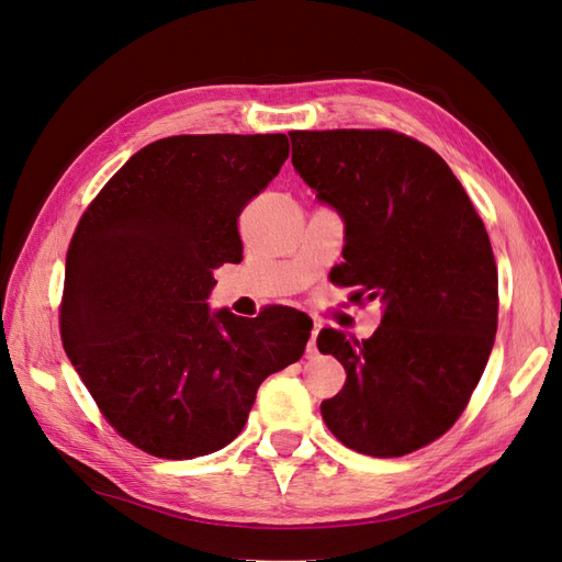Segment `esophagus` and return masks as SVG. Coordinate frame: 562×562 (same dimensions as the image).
I'll list each match as a JSON object with an SVG mask.
<instances>
[{
    "mask_svg": "<svg viewBox=\"0 0 562 562\" xmlns=\"http://www.w3.org/2000/svg\"><path fill=\"white\" fill-rule=\"evenodd\" d=\"M318 333H321V323L315 321L313 323V329H311V341H308V353H315V339H318Z\"/></svg>",
    "mask_w": 562,
    "mask_h": 562,
    "instance_id": "34e87169",
    "label": "esophagus"
}]
</instances>
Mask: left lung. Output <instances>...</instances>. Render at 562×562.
<instances>
[{"instance_id": "obj_1", "label": "left lung", "mask_w": 562, "mask_h": 562, "mask_svg": "<svg viewBox=\"0 0 562 562\" xmlns=\"http://www.w3.org/2000/svg\"><path fill=\"white\" fill-rule=\"evenodd\" d=\"M292 164L347 223L339 284L380 299L370 339L327 327L318 349L347 370L321 404L349 449L398 458L439 439L465 411L498 325V276L468 192L427 144L394 131H294Z\"/></svg>"}]
</instances>
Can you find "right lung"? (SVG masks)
<instances>
[{
  "instance_id": "1",
  "label": "right lung",
  "mask_w": 562,
  "mask_h": 562,
  "mask_svg": "<svg viewBox=\"0 0 562 562\" xmlns=\"http://www.w3.org/2000/svg\"><path fill=\"white\" fill-rule=\"evenodd\" d=\"M290 156L286 135H176L131 156L66 254L61 341L106 423L187 460L233 441L261 382L304 356L313 323L270 306L211 313L213 268L241 261L237 218Z\"/></svg>"
}]
</instances>
